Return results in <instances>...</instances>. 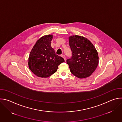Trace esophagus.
Returning a JSON list of instances; mask_svg holds the SVG:
<instances>
[{"label":"esophagus","instance_id":"esophagus-1","mask_svg":"<svg viewBox=\"0 0 122 122\" xmlns=\"http://www.w3.org/2000/svg\"><path fill=\"white\" fill-rule=\"evenodd\" d=\"M61 56L64 59V60H65V61H66V56H65V55H62V56Z\"/></svg>","mask_w":122,"mask_h":122}]
</instances>
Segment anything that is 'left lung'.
Returning a JSON list of instances; mask_svg holds the SVG:
<instances>
[{"instance_id":"8db88e82","label":"left lung","mask_w":122,"mask_h":122,"mask_svg":"<svg viewBox=\"0 0 122 122\" xmlns=\"http://www.w3.org/2000/svg\"><path fill=\"white\" fill-rule=\"evenodd\" d=\"M68 40L72 57L66 60V63L71 73L80 79L89 77L99 62L96 48L89 40L81 36H71Z\"/></svg>"}]
</instances>
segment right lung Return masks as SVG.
Here are the masks:
<instances>
[{
  "mask_svg": "<svg viewBox=\"0 0 122 122\" xmlns=\"http://www.w3.org/2000/svg\"><path fill=\"white\" fill-rule=\"evenodd\" d=\"M53 35H48L39 39L32 49L28 65L30 71L37 76L47 78L55 73L58 66L64 59L56 54L51 47Z\"/></svg>",
  "mask_w": 122,
  "mask_h": 122,
  "instance_id": "obj_1",
  "label": "right lung"
}]
</instances>
